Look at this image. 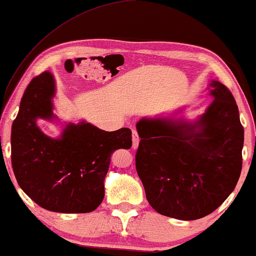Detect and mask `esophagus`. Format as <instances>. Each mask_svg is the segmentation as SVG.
Listing matches in <instances>:
<instances>
[{
	"label": "esophagus",
	"instance_id": "obj_1",
	"mask_svg": "<svg viewBox=\"0 0 256 256\" xmlns=\"http://www.w3.org/2000/svg\"><path fill=\"white\" fill-rule=\"evenodd\" d=\"M132 148L136 149L138 146V142H140V138H138V132H136V129H132Z\"/></svg>",
	"mask_w": 256,
	"mask_h": 256
}]
</instances>
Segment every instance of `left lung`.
Wrapping results in <instances>:
<instances>
[{"label":"left lung","instance_id":"1","mask_svg":"<svg viewBox=\"0 0 256 256\" xmlns=\"http://www.w3.org/2000/svg\"><path fill=\"white\" fill-rule=\"evenodd\" d=\"M213 102L194 124L142 118L138 122L136 171L160 214L196 220L232 194L242 169L244 127L230 90L212 82Z\"/></svg>","mask_w":256,"mask_h":256}]
</instances>
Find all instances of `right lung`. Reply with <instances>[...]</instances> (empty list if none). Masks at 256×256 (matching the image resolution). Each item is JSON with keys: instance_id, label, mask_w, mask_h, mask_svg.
I'll list each match as a JSON object with an SVG mask.
<instances>
[{"instance_id": "add662e5", "label": "right lung", "mask_w": 256, "mask_h": 256, "mask_svg": "<svg viewBox=\"0 0 256 256\" xmlns=\"http://www.w3.org/2000/svg\"><path fill=\"white\" fill-rule=\"evenodd\" d=\"M54 80L45 71L31 80L12 127V164L20 188L52 212L87 213L101 204L115 150L132 146V132H104L90 124H68L60 138L40 132L36 120L54 118Z\"/></svg>"}]
</instances>
